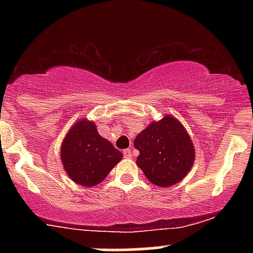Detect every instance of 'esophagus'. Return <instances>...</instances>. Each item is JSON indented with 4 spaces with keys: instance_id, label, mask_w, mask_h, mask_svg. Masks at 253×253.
<instances>
[{
    "instance_id": "esophagus-1",
    "label": "esophagus",
    "mask_w": 253,
    "mask_h": 253,
    "mask_svg": "<svg viewBox=\"0 0 253 253\" xmlns=\"http://www.w3.org/2000/svg\"><path fill=\"white\" fill-rule=\"evenodd\" d=\"M124 156L126 157V158H132V156H133V151L130 150V149L125 150V151H124Z\"/></svg>"
}]
</instances>
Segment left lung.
I'll use <instances>...</instances> for the list:
<instances>
[{
	"label": "left lung",
	"instance_id": "left-lung-1",
	"mask_svg": "<svg viewBox=\"0 0 253 253\" xmlns=\"http://www.w3.org/2000/svg\"><path fill=\"white\" fill-rule=\"evenodd\" d=\"M134 147L139 151L136 164L144 175L153 184L163 188L182 181L195 159L189 134L171 115L153 121L139 133Z\"/></svg>",
	"mask_w": 253,
	"mask_h": 253
}]
</instances>
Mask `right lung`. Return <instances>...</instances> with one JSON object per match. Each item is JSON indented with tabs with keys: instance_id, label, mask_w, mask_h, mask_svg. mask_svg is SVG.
<instances>
[{
	"instance_id": "1",
	"label": "right lung",
	"mask_w": 253,
	"mask_h": 253,
	"mask_svg": "<svg viewBox=\"0 0 253 253\" xmlns=\"http://www.w3.org/2000/svg\"><path fill=\"white\" fill-rule=\"evenodd\" d=\"M62 162L74 182L94 187L106 178L123 153L98 134L95 124L82 119L70 129L62 145Z\"/></svg>"
}]
</instances>
